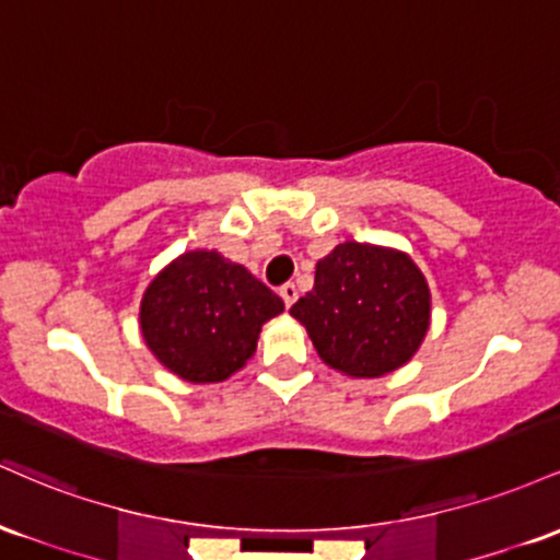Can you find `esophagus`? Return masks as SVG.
<instances>
[{
  "label": "esophagus",
  "mask_w": 560,
  "mask_h": 560,
  "mask_svg": "<svg viewBox=\"0 0 560 560\" xmlns=\"http://www.w3.org/2000/svg\"><path fill=\"white\" fill-rule=\"evenodd\" d=\"M280 296H282V301H285V306H288V310H291V306H293V301L299 299V288L293 285V282H285V285L280 288Z\"/></svg>",
  "instance_id": "34e87169"
}]
</instances>
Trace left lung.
Here are the masks:
<instances>
[{
	"instance_id": "8db88e82",
	"label": "left lung",
	"mask_w": 560,
	"mask_h": 560,
	"mask_svg": "<svg viewBox=\"0 0 560 560\" xmlns=\"http://www.w3.org/2000/svg\"><path fill=\"white\" fill-rule=\"evenodd\" d=\"M319 360L349 378H381L416 357L431 325V288L410 254L343 241L291 306Z\"/></svg>"
}]
</instances>
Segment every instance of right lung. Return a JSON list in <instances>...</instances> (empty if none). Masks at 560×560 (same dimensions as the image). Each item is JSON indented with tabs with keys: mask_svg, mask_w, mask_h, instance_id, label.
<instances>
[{
	"mask_svg": "<svg viewBox=\"0 0 560 560\" xmlns=\"http://www.w3.org/2000/svg\"><path fill=\"white\" fill-rule=\"evenodd\" d=\"M285 310L278 293L217 248L185 250L150 280L140 330L163 368L187 383H222L256 354L261 325Z\"/></svg>",
	"mask_w": 560,
	"mask_h": 560,
	"instance_id": "obj_1",
	"label": "right lung"
}]
</instances>
